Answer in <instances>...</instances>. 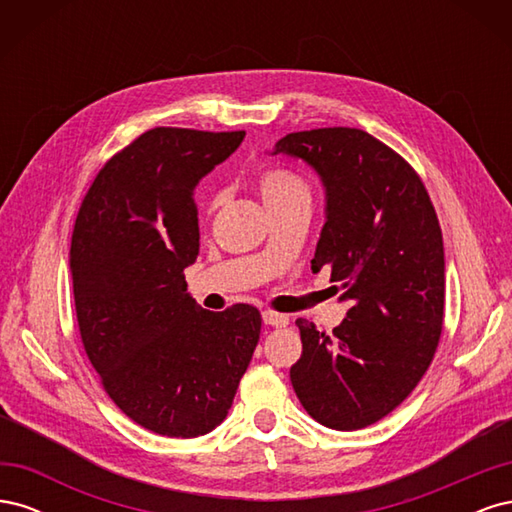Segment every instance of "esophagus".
<instances>
[{"instance_id":"34e87169","label":"esophagus","mask_w":512,"mask_h":512,"mask_svg":"<svg viewBox=\"0 0 512 512\" xmlns=\"http://www.w3.org/2000/svg\"><path fill=\"white\" fill-rule=\"evenodd\" d=\"M262 320H265V324H269V327H288L290 322L286 314L273 312V309H265V312H262Z\"/></svg>"}]
</instances>
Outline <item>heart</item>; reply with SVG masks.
I'll list each match as a JSON object with an SVG mask.
<instances>
[{"instance_id":"obj_1","label":"heart","mask_w":512,"mask_h":512,"mask_svg":"<svg viewBox=\"0 0 512 512\" xmlns=\"http://www.w3.org/2000/svg\"><path fill=\"white\" fill-rule=\"evenodd\" d=\"M258 190L269 211L286 209L292 205H309L307 181L297 170L286 166H265L258 170ZM218 200L211 198L209 209L215 207Z\"/></svg>"}]
</instances>
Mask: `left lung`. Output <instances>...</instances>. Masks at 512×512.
<instances>
[{
    "label": "left lung",
    "mask_w": 512,
    "mask_h": 512,
    "mask_svg": "<svg viewBox=\"0 0 512 512\" xmlns=\"http://www.w3.org/2000/svg\"><path fill=\"white\" fill-rule=\"evenodd\" d=\"M273 153L316 168L327 222L312 271L331 269L352 305L324 333L299 318L303 352L290 382L307 414L354 431L378 423L421 382L444 320V245L436 209L416 170L359 128L286 134Z\"/></svg>",
    "instance_id": "1"
}]
</instances>
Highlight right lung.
I'll return each mask as SVG.
<instances>
[{"instance_id":"obj_1","label":"right lung","mask_w":512,"mask_h":512,"mask_svg":"<svg viewBox=\"0 0 512 512\" xmlns=\"http://www.w3.org/2000/svg\"><path fill=\"white\" fill-rule=\"evenodd\" d=\"M245 132L153 128L117 151L76 215L70 273L81 342L106 395L166 438L218 427L260 339L254 305L200 307L194 188Z\"/></svg>"}]
</instances>
